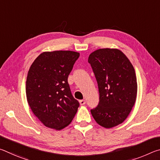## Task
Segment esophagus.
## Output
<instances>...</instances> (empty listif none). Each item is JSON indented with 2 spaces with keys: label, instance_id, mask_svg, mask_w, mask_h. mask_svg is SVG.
<instances>
[{
  "label": "esophagus",
  "instance_id": "esophagus-1",
  "mask_svg": "<svg viewBox=\"0 0 160 160\" xmlns=\"http://www.w3.org/2000/svg\"><path fill=\"white\" fill-rule=\"evenodd\" d=\"M80 104H81V105H84L86 103V101L85 100H84V99H82V100H80Z\"/></svg>",
  "mask_w": 160,
  "mask_h": 160
}]
</instances>
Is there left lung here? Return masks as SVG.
Wrapping results in <instances>:
<instances>
[{"label":"left lung","mask_w":160,"mask_h":160,"mask_svg":"<svg viewBox=\"0 0 160 160\" xmlns=\"http://www.w3.org/2000/svg\"><path fill=\"white\" fill-rule=\"evenodd\" d=\"M98 84L99 102L91 109L96 122L111 128L122 123L134 106L137 79L133 66L117 48H99L88 58Z\"/></svg>","instance_id":"left-lung-1"}]
</instances>
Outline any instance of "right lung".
<instances>
[{
    "label": "right lung",
    "mask_w": 160,
    "mask_h": 160,
    "mask_svg": "<svg viewBox=\"0 0 160 160\" xmlns=\"http://www.w3.org/2000/svg\"><path fill=\"white\" fill-rule=\"evenodd\" d=\"M80 53L46 51L31 65L26 95L34 114L48 128L61 130L71 123L80 104L72 95L68 78Z\"/></svg>",
    "instance_id": "obj_1"
}]
</instances>
